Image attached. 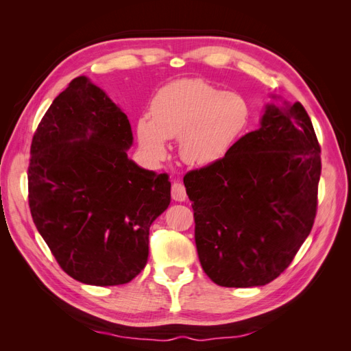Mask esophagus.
I'll return each mask as SVG.
<instances>
[{
    "label": "esophagus",
    "instance_id": "obj_1",
    "mask_svg": "<svg viewBox=\"0 0 351 351\" xmlns=\"http://www.w3.org/2000/svg\"><path fill=\"white\" fill-rule=\"evenodd\" d=\"M171 196L176 202H184L187 195H186V187L183 183L176 182L171 187Z\"/></svg>",
    "mask_w": 351,
    "mask_h": 351
}]
</instances>
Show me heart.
<instances>
[{"label":"heart","instance_id":"heart-1","mask_svg":"<svg viewBox=\"0 0 351 351\" xmlns=\"http://www.w3.org/2000/svg\"><path fill=\"white\" fill-rule=\"evenodd\" d=\"M250 120L249 102L204 79H178L158 89L151 119L141 117L136 134L154 159L167 155V141L178 137V155L192 167H209L226 158Z\"/></svg>","mask_w":351,"mask_h":351}]
</instances>
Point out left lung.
<instances>
[{
	"label": "left lung",
	"mask_w": 351,
	"mask_h": 351,
	"mask_svg": "<svg viewBox=\"0 0 351 351\" xmlns=\"http://www.w3.org/2000/svg\"><path fill=\"white\" fill-rule=\"evenodd\" d=\"M319 177L321 147L309 115L300 102L285 101L265 105L259 129L219 162L187 173L208 277L236 289L277 278L313 227Z\"/></svg>",
	"instance_id": "8db88e82"
}]
</instances>
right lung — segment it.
<instances>
[{"mask_svg":"<svg viewBox=\"0 0 351 351\" xmlns=\"http://www.w3.org/2000/svg\"><path fill=\"white\" fill-rule=\"evenodd\" d=\"M127 115L86 76L52 101L30 146L29 206L58 265L89 285H120L145 268L149 228L171 183L127 156Z\"/></svg>","mask_w":351,"mask_h":351,"instance_id":"obj_1","label":"right lung"}]
</instances>
